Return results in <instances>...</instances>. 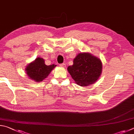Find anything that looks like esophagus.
<instances>
[{"instance_id":"1","label":"esophagus","mask_w":134,"mask_h":134,"mask_svg":"<svg viewBox=\"0 0 134 134\" xmlns=\"http://www.w3.org/2000/svg\"><path fill=\"white\" fill-rule=\"evenodd\" d=\"M59 65L61 67H62V68H65V66H66V65L65 64V63H60V64H59Z\"/></svg>"}]
</instances>
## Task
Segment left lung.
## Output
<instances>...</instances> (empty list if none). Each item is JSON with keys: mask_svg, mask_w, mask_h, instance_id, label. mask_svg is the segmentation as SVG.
<instances>
[{"mask_svg": "<svg viewBox=\"0 0 134 134\" xmlns=\"http://www.w3.org/2000/svg\"><path fill=\"white\" fill-rule=\"evenodd\" d=\"M68 71L78 85L82 86L95 83L101 74L102 62L89 53H79Z\"/></svg>", "mask_w": 134, "mask_h": 134, "instance_id": "1", "label": "left lung"}]
</instances>
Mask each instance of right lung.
<instances>
[{"instance_id": "right-lung-1", "label": "right lung", "mask_w": 134, "mask_h": 134, "mask_svg": "<svg viewBox=\"0 0 134 134\" xmlns=\"http://www.w3.org/2000/svg\"><path fill=\"white\" fill-rule=\"evenodd\" d=\"M55 65H46L43 58H37L34 62L29 63L26 68V71L29 78L36 82H41L49 75Z\"/></svg>"}]
</instances>
